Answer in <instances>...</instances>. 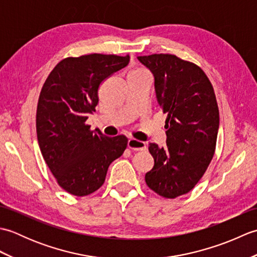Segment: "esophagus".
Returning <instances> with one entry per match:
<instances>
[{
	"label": "esophagus",
	"instance_id": "1",
	"mask_svg": "<svg viewBox=\"0 0 257 257\" xmlns=\"http://www.w3.org/2000/svg\"><path fill=\"white\" fill-rule=\"evenodd\" d=\"M127 146H128L129 149L135 150V151H144V150H147L146 143H144V141L136 140V139H129Z\"/></svg>",
	"mask_w": 257,
	"mask_h": 257
}]
</instances>
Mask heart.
<instances>
[{"instance_id": "1", "label": "heart", "mask_w": 257, "mask_h": 257, "mask_svg": "<svg viewBox=\"0 0 257 257\" xmlns=\"http://www.w3.org/2000/svg\"><path fill=\"white\" fill-rule=\"evenodd\" d=\"M141 73H147L144 69H135L132 74H141Z\"/></svg>"}]
</instances>
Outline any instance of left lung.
<instances>
[{"instance_id": "8db88e82", "label": "left lung", "mask_w": 257, "mask_h": 257, "mask_svg": "<svg viewBox=\"0 0 257 257\" xmlns=\"http://www.w3.org/2000/svg\"><path fill=\"white\" fill-rule=\"evenodd\" d=\"M155 77L156 96L167 113V147L149 144L155 166L146 183L156 193L174 199L192 190L214 156L219 107L205 73L171 54L138 56Z\"/></svg>"}]
</instances>
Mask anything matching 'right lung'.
<instances>
[{"label":"right lung","mask_w":257,"mask_h":257,"mask_svg":"<svg viewBox=\"0 0 257 257\" xmlns=\"http://www.w3.org/2000/svg\"><path fill=\"white\" fill-rule=\"evenodd\" d=\"M128 63L129 55L67 57L43 85L36 111L38 145L59 187L70 194L84 196L99 189L110 163L127 148L124 136L107 137L90 130L86 120L96 110L102 81Z\"/></svg>","instance_id":"obj_1"}]
</instances>
